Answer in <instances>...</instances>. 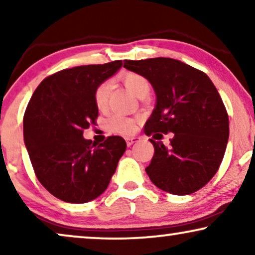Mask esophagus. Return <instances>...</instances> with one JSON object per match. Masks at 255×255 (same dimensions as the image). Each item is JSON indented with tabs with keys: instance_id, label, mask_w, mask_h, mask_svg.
<instances>
[{
	"instance_id": "obj_1",
	"label": "esophagus",
	"mask_w": 255,
	"mask_h": 255,
	"mask_svg": "<svg viewBox=\"0 0 255 255\" xmlns=\"http://www.w3.org/2000/svg\"><path fill=\"white\" fill-rule=\"evenodd\" d=\"M125 140H127V145L128 146V147H130L132 144H134V142L139 141V138H137V137H128V138H125Z\"/></svg>"
}]
</instances>
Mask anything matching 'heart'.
<instances>
[{"label": "heart", "mask_w": 255, "mask_h": 255, "mask_svg": "<svg viewBox=\"0 0 255 255\" xmlns=\"http://www.w3.org/2000/svg\"><path fill=\"white\" fill-rule=\"evenodd\" d=\"M122 82L133 94L134 96H140L141 94H148L151 89L149 81L145 76L138 73H128L122 76ZM111 86L109 82H103L97 87L94 94V102L99 110H104L107 108L108 99H109ZM106 128L114 133L128 134L135 130L134 121L122 116V115H113L106 122Z\"/></svg>", "instance_id": "1"}]
</instances>
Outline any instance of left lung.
Wrapping results in <instances>:
<instances>
[{"label": "left lung", "mask_w": 255, "mask_h": 255, "mask_svg": "<svg viewBox=\"0 0 255 255\" xmlns=\"http://www.w3.org/2000/svg\"><path fill=\"white\" fill-rule=\"evenodd\" d=\"M124 67L151 82L156 106L144 132L152 135V161L145 168L156 187L174 195L203 188L221 166L229 139V116L204 72L172 58L125 60ZM173 132L170 145L161 141Z\"/></svg>", "instance_id": "1"}]
</instances>
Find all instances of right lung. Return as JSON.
<instances>
[{"label": "right lung", "mask_w": 255, "mask_h": 255, "mask_svg": "<svg viewBox=\"0 0 255 255\" xmlns=\"http://www.w3.org/2000/svg\"><path fill=\"white\" fill-rule=\"evenodd\" d=\"M122 65L115 60L62 69L44 79L27 104L24 142L38 181L59 200L86 203L99 197L127 149L120 135L99 145L83 138L99 116L96 88Z\"/></svg>", "instance_id": "add662e5"}]
</instances>
